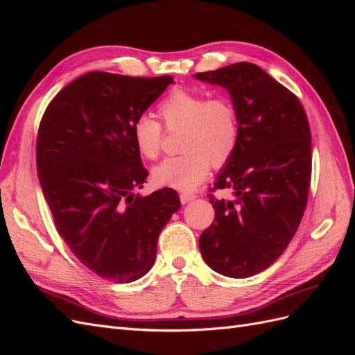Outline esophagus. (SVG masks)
Returning <instances> with one entry per match:
<instances>
[{
    "label": "esophagus",
    "mask_w": 355,
    "mask_h": 355,
    "mask_svg": "<svg viewBox=\"0 0 355 355\" xmlns=\"http://www.w3.org/2000/svg\"><path fill=\"white\" fill-rule=\"evenodd\" d=\"M192 200H196L194 194H188V192H182V194H180V202L182 204H187V202H189Z\"/></svg>",
    "instance_id": "1"
}]
</instances>
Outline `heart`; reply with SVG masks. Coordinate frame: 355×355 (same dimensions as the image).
<instances>
[{"instance_id": "heart-1", "label": "heart", "mask_w": 355, "mask_h": 355, "mask_svg": "<svg viewBox=\"0 0 355 355\" xmlns=\"http://www.w3.org/2000/svg\"><path fill=\"white\" fill-rule=\"evenodd\" d=\"M167 127H184L179 157L166 158L153 170L158 187L192 191L207 178L210 166L227 164L239 145V118L232 103L223 98L209 99L201 93L173 90L158 106ZM137 151L154 159L161 151L163 130L151 115L142 114L133 124Z\"/></svg>"}]
</instances>
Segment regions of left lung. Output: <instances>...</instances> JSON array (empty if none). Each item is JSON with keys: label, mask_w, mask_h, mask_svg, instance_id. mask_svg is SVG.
<instances>
[{"label": "left lung", "mask_w": 355, "mask_h": 355, "mask_svg": "<svg viewBox=\"0 0 355 355\" xmlns=\"http://www.w3.org/2000/svg\"><path fill=\"white\" fill-rule=\"evenodd\" d=\"M227 89L239 118V145L209 196L214 220L201 234L200 252L213 271L247 278L272 265L304 216L311 182V132L296 96L249 62L196 73Z\"/></svg>", "instance_id": "8db88e82"}]
</instances>
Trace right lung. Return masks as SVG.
<instances>
[{"label": "right lung", "instance_id": "obj_1", "mask_svg": "<svg viewBox=\"0 0 355 355\" xmlns=\"http://www.w3.org/2000/svg\"><path fill=\"white\" fill-rule=\"evenodd\" d=\"M89 72L62 89L42 115L37 170L56 230L106 280L132 283L151 270L158 235L179 210L178 192L136 194L148 176L133 124L173 84Z\"/></svg>", "mask_w": 355, "mask_h": 355}]
</instances>
